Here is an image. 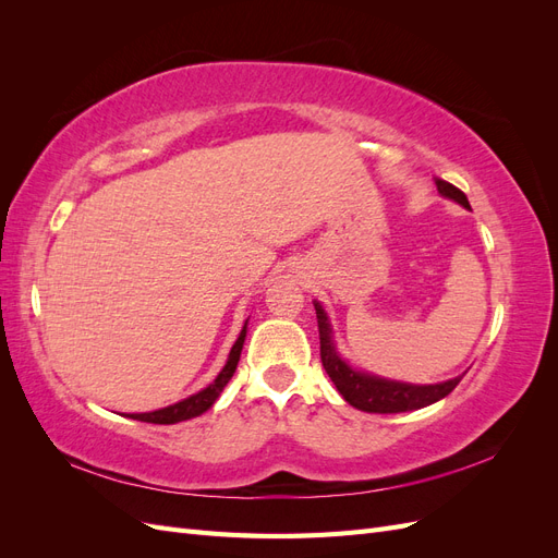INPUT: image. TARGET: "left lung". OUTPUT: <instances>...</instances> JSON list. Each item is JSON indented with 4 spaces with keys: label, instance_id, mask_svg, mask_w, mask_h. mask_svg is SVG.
I'll return each mask as SVG.
<instances>
[{
    "label": "left lung",
    "instance_id": "8db88e82",
    "mask_svg": "<svg viewBox=\"0 0 558 558\" xmlns=\"http://www.w3.org/2000/svg\"><path fill=\"white\" fill-rule=\"evenodd\" d=\"M437 191L440 195L459 202L465 209H470V202L461 189H456L453 183L437 179ZM316 320H318V340H320V363H324L328 377L337 386V391L342 393V398L353 404L356 410L369 412V414H398V412H410V410H421L426 404H433L437 400H442L449 396L461 377H453L442 384H428V386H412V384H400V381H386L373 375L356 373L351 369L342 359L340 353L335 351L332 344V335H330V324L326 312L320 310L316 302Z\"/></svg>",
    "mask_w": 558,
    "mask_h": 558
}]
</instances>
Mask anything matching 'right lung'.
<instances>
[{"label":"right lung","mask_w":558,"mask_h":558,"mask_svg":"<svg viewBox=\"0 0 558 558\" xmlns=\"http://www.w3.org/2000/svg\"><path fill=\"white\" fill-rule=\"evenodd\" d=\"M244 337H246V326L242 328L238 342H234L230 356H228V363L226 367L218 373V377L205 388V391H199L191 398H185L177 404H170V408L165 410H156V412H144V414H130V418H137V421H146V424H179V421H185V418H193V416H199L202 412H207L211 404L216 402V398L221 396V391L226 388V384L230 381V377L234 375V369H238V363H240V353H242V347H244Z\"/></svg>","instance_id":"obj_1"}]
</instances>
